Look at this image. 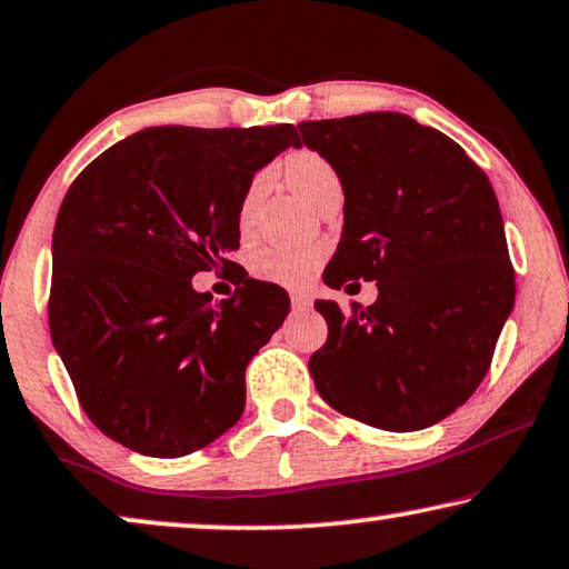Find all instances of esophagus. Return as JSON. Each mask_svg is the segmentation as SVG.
<instances>
[{
    "instance_id": "esophagus-1",
    "label": "esophagus",
    "mask_w": 569,
    "mask_h": 569,
    "mask_svg": "<svg viewBox=\"0 0 569 569\" xmlns=\"http://www.w3.org/2000/svg\"><path fill=\"white\" fill-rule=\"evenodd\" d=\"M290 300H292V308L295 310H310L312 308V298L305 292H290Z\"/></svg>"
}]
</instances>
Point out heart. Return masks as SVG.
Listing matches in <instances>:
<instances>
[{
	"mask_svg": "<svg viewBox=\"0 0 569 569\" xmlns=\"http://www.w3.org/2000/svg\"><path fill=\"white\" fill-rule=\"evenodd\" d=\"M279 174L287 182L292 192H298L305 202L318 208V202L331 192V189L341 187V179L336 169L328 163L323 156L308 148L292 151L287 159L279 163ZM267 177L257 174L246 187L241 197V208H238V226L246 233L251 228V220L257 216V208L264 194ZM323 261V249L318 246H271V249H261L251 261L253 274L267 282L284 284V287H302L308 284Z\"/></svg>",
	"mask_w": 569,
	"mask_h": 569,
	"instance_id": "heart-1",
	"label": "heart"
}]
</instances>
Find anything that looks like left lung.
<instances>
[{"label": "left lung", "instance_id": "left-lung-1", "mask_svg": "<svg viewBox=\"0 0 569 569\" xmlns=\"http://www.w3.org/2000/svg\"><path fill=\"white\" fill-rule=\"evenodd\" d=\"M298 128L343 187V233L323 282H377L375 305L351 318L316 300L328 323V341L310 357L320 398L385 431L439 423L488 375L513 310L496 192L462 146L410 114Z\"/></svg>", "mask_w": 569, "mask_h": 569}]
</instances>
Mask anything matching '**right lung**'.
Listing matches in <instances>:
<instances>
[{"instance_id":"right-lung-1","label":"right lung","mask_w":569,"mask_h":569,"mask_svg":"<svg viewBox=\"0 0 569 569\" xmlns=\"http://www.w3.org/2000/svg\"><path fill=\"white\" fill-rule=\"evenodd\" d=\"M300 148L295 126L146 128L66 192L53 228L48 323L84 413L146 457H184L243 413L246 367L290 312L282 287L241 279L230 300L197 271L238 267L253 174Z\"/></svg>"}]
</instances>
